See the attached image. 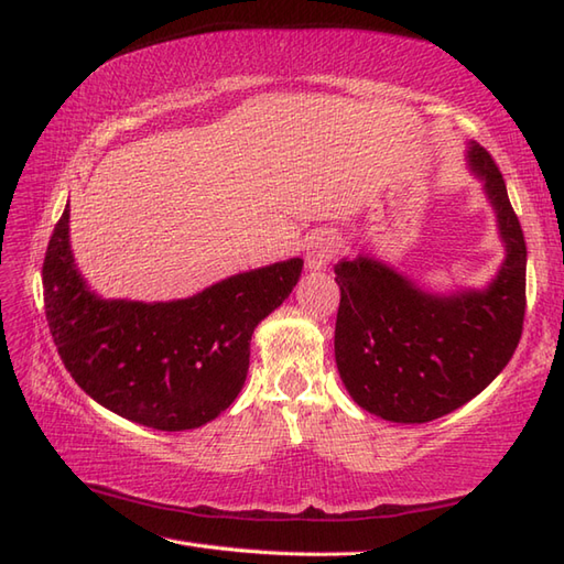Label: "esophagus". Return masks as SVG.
<instances>
[{"label": "esophagus", "instance_id": "34e87169", "mask_svg": "<svg viewBox=\"0 0 564 564\" xmlns=\"http://www.w3.org/2000/svg\"><path fill=\"white\" fill-rule=\"evenodd\" d=\"M334 254V235L332 232H315L307 239L305 249V269L307 271H325Z\"/></svg>", "mask_w": 564, "mask_h": 564}]
</instances>
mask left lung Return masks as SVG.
<instances>
[{"mask_svg": "<svg viewBox=\"0 0 564 564\" xmlns=\"http://www.w3.org/2000/svg\"><path fill=\"white\" fill-rule=\"evenodd\" d=\"M467 170L482 184L505 247L482 289L434 291L382 259L358 251L334 267L341 303L334 358L361 410L386 422L424 424L451 414L492 382L521 339L525 242L507 184L477 142Z\"/></svg>", "mask_w": 564, "mask_h": 564, "instance_id": "8db88e82", "label": "left lung"}]
</instances>
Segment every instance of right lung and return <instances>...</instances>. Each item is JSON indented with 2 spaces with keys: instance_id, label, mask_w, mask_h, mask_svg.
Masks as SVG:
<instances>
[{
  "instance_id": "obj_1",
  "label": "right lung",
  "mask_w": 564,
  "mask_h": 564,
  "mask_svg": "<svg viewBox=\"0 0 564 564\" xmlns=\"http://www.w3.org/2000/svg\"><path fill=\"white\" fill-rule=\"evenodd\" d=\"M303 259L269 263L178 301L104 297L69 242V200L43 263L45 317L77 386L106 410L158 431L198 429L245 388L251 334L301 279Z\"/></svg>"
}]
</instances>
